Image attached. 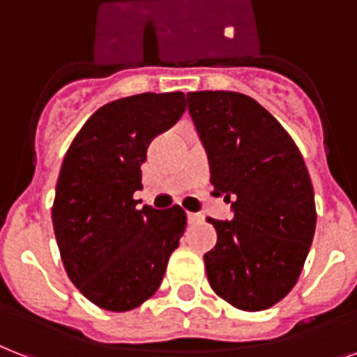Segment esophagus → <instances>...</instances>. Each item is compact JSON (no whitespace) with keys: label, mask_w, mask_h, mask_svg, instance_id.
Here are the masks:
<instances>
[{"label":"esophagus","mask_w":357,"mask_h":357,"mask_svg":"<svg viewBox=\"0 0 357 357\" xmlns=\"http://www.w3.org/2000/svg\"><path fill=\"white\" fill-rule=\"evenodd\" d=\"M187 218L190 224H196V222H202V220H204L202 218V214H198V213H188Z\"/></svg>","instance_id":"1"}]
</instances>
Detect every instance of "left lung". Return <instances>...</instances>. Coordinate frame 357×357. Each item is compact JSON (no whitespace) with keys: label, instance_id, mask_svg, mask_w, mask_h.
I'll list each match as a JSON object with an SVG mask.
<instances>
[{"label":"left lung","instance_id":"1","mask_svg":"<svg viewBox=\"0 0 357 357\" xmlns=\"http://www.w3.org/2000/svg\"><path fill=\"white\" fill-rule=\"evenodd\" d=\"M208 155L214 196L234 218H208L218 240L204 255L214 294L244 312L271 308L291 291L315 233L308 169L289 133L255 98L234 91L187 93Z\"/></svg>","mask_w":357,"mask_h":357}]
</instances>
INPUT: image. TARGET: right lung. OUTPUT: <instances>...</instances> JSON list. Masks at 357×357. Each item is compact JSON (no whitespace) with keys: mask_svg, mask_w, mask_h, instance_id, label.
Instances as JSON below:
<instances>
[{"mask_svg":"<svg viewBox=\"0 0 357 357\" xmlns=\"http://www.w3.org/2000/svg\"><path fill=\"white\" fill-rule=\"evenodd\" d=\"M185 95L141 93L104 104L63 158L53 227L66 273L98 308L128 312L149 301L187 227L179 205L137 208L152 139L178 123Z\"/></svg>","mask_w":357,"mask_h":357,"instance_id":"right-lung-1","label":"right lung"}]
</instances>
